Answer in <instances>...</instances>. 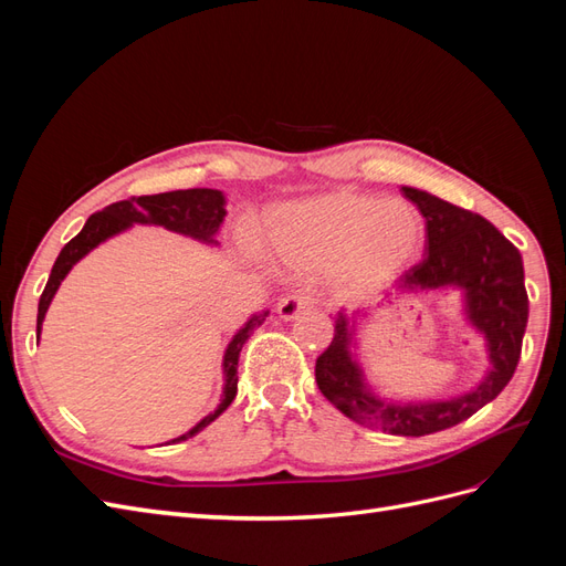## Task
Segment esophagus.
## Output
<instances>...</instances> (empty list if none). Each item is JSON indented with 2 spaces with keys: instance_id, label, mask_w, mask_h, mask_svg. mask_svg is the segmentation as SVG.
<instances>
[{
  "instance_id": "1",
  "label": "esophagus",
  "mask_w": 566,
  "mask_h": 566,
  "mask_svg": "<svg viewBox=\"0 0 566 566\" xmlns=\"http://www.w3.org/2000/svg\"><path fill=\"white\" fill-rule=\"evenodd\" d=\"M314 306V297L310 293H293V295H285L279 302V316L283 321H293L300 312L304 310H312Z\"/></svg>"
}]
</instances>
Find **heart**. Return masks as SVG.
Returning <instances> with one entry per match:
<instances>
[{"mask_svg":"<svg viewBox=\"0 0 566 566\" xmlns=\"http://www.w3.org/2000/svg\"><path fill=\"white\" fill-rule=\"evenodd\" d=\"M271 243L287 269L306 276L331 273L339 290L361 295L418 260L424 219L401 198L331 191L273 212Z\"/></svg>","mask_w":566,"mask_h":566,"instance_id":"b5f03b06","label":"heart"}]
</instances>
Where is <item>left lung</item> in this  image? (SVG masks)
I'll return each instance as SVG.
<instances>
[{
	"label": "left lung",
	"mask_w": 566,
	"mask_h": 566,
	"mask_svg": "<svg viewBox=\"0 0 566 566\" xmlns=\"http://www.w3.org/2000/svg\"><path fill=\"white\" fill-rule=\"evenodd\" d=\"M401 191L424 217L427 254L397 281V295L458 293L462 321L484 339L489 368L472 389L455 397H382L356 354L358 323L368 318V310H339L331 347L316 358V385L339 413L358 424L397 437H424L468 420L505 389L522 354L528 297L522 254L491 221L420 188L401 186Z\"/></svg>",
	"instance_id": "8db88e82"
}]
</instances>
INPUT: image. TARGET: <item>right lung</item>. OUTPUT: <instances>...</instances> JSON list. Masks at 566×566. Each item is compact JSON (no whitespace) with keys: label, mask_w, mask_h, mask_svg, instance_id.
Returning <instances> with one entry per match:
<instances>
[{"label":"right lung","mask_w":566,"mask_h":566,"mask_svg":"<svg viewBox=\"0 0 566 566\" xmlns=\"http://www.w3.org/2000/svg\"><path fill=\"white\" fill-rule=\"evenodd\" d=\"M224 217H227V196L217 191V188H186V191L129 198V200L113 202L108 208L92 214L87 219V224L82 227V231L73 238V241H67L63 245L54 266H51L49 281L44 285V293L38 306V342L42 335V323H44L49 304L54 300L63 279L71 273V269L82 260V256H87L94 248L106 243L108 238L129 231L134 224H142V227H163L172 233L191 238V241H198L202 245L217 248L219 245L217 233L221 224H224ZM266 316H269V310L254 312L229 339L224 358H221L224 385H221L219 406L200 422H196L191 430L167 443H179L196 437L231 406L238 391V356H241V349L248 342V337L254 333V328H260V325L266 321Z\"/></svg>","instance_id":"1"}]
</instances>
